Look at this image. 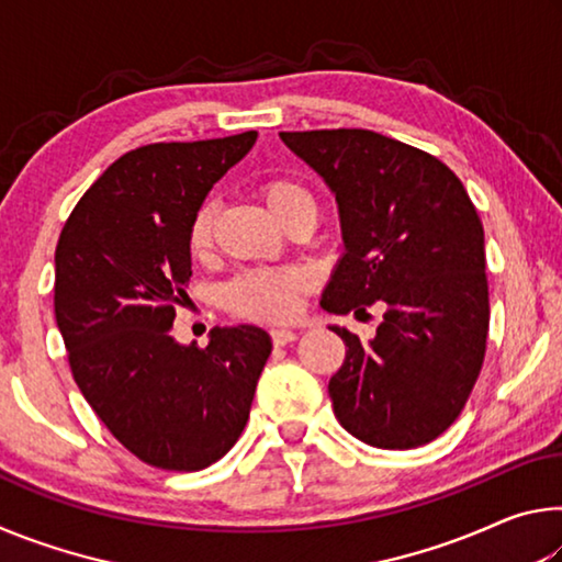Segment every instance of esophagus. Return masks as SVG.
I'll use <instances>...</instances> for the list:
<instances>
[{
	"label": "esophagus",
	"mask_w": 562,
	"mask_h": 562,
	"mask_svg": "<svg viewBox=\"0 0 562 562\" xmlns=\"http://www.w3.org/2000/svg\"><path fill=\"white\" fill-rule=\"evenodd\" d=\"M270 335H272V341H274V345H278V347H284V345H290V341L297 339V331H294V329H288V327H278V329H272Z\"/></svg>",
	"instance_id": "obj_1"
}]
</instances>
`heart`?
Here are the masks:
<instances>
[{"instance_id":"b5f03b06","label":"heart","mask_w":562,"mask_h":562,"mask_svg":"<svg viewBox=\"0 0 562 562\" xmlns=\"http://www.w3.org/2000/svg\"><path fill=\"white\" fill-rule=\"evenodd\" d=\"M262 201L268 203L270 213L278 223H288L297 215H312L317 221L315 195L292 178H270L265 180ZM217 221V205L213 201L203 203L190 217L188 225V247L190 252L205 255L213 245ZM307 272L304 270H250L243 272L225 288V302L235 315L258 319V322H278L288 319L300 307V294L307 288Z\"/></svg>"}]
</instances>
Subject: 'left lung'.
I'll use <instances>...</instances> for the list:
<instances>
[{
  "label": "left lung",
  "instance_id": "left-lung-1",
  "mask_svg": "<svg viewBox=\"0 0 562 562\" xmlns=\"http://www.w3.org/2000/svg\"><path fill=\"white\" fill-rule=\"evenodd\" d=\"M282 144L335 193L345 252L322 307L347 315L374 302L384 322L329 379L339 424L376 449H416L459 418L488 337L483 225L451 168L364 128L282 131Z\"/></svg>",
  "mask_w": 562,
  "mask_h": 562
}]
</instances>
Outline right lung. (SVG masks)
Segmentation results:
<instances>
[{
  "mask_svg": "<svg viewBox=\"0 0 562 562\" xmlns=\"http://www.w3.org/2000/svg\"><path fill=\"white\" fill-rule=\"evenodd\" d=\"M258 131L150 144L111 164L56 245L54 312L74 382L106 429L156 469L201 471L233 449L272 339L215 327L205 349L173 339L190 282V217Z\"/></svg>",
  "mask_w": 562,
  "mask_h": 562,
  "instance_id": "add662e5",
  "label": "right lung"
}]
</instances>
